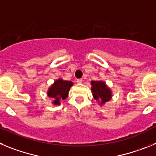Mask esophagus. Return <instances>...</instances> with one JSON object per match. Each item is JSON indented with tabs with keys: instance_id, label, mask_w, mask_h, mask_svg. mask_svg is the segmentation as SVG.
Instances as JSON below:
<instances>
[{
	"instance_id": "esophagus-1",
	"label": "esophagus",
	"mask_w": 156,
	"mask_h": 156,
	"mask_svg": "<svg viewBox=\"0 0 156 156\" xmlns=\"http://www.w3.org/2000/svg\"><path fill=\"white\" fill-rule=\"evenodd\" d=\"M83 82V80H82V79H78V80H76V83H78V84H80L81 83Z\"/></svg>"
}]
</instances>
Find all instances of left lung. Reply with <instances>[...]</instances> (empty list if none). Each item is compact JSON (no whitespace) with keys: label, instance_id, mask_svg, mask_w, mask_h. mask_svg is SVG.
<instances>
[{"label":"left lung","instance_id":"1","mask_svg":"<svg viewBox=\"0 0 156 156\" xmlns=\"http://www.w3.org/2000/svg\"><path fill=\"white\" fill-rule=\"evenodd\" d=\"M93 97L100 105H103L112 98V90L102 80H93L90 82Z\"/></svg>","mask_w":156,"mask_h":156}]
</instances>
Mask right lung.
Here are the masks:
<instances>
[{"label":"right lung","mask_w":156,"mask_h":156,"mask_svg":"<svg viewBox=\"0 0 156 156\" xmlns=\"http://www.w3.org/2000/svg\"><path fill=\"white\" fill-rule=\"evenodd\" d=\"M73 85V83L72 81L63 80L61 78L56 80L48 90V96L54 100L52 104L55 105H61V101L68 97L69 91Z\"/></svg>","instance_id":"1"}]
</instances>
